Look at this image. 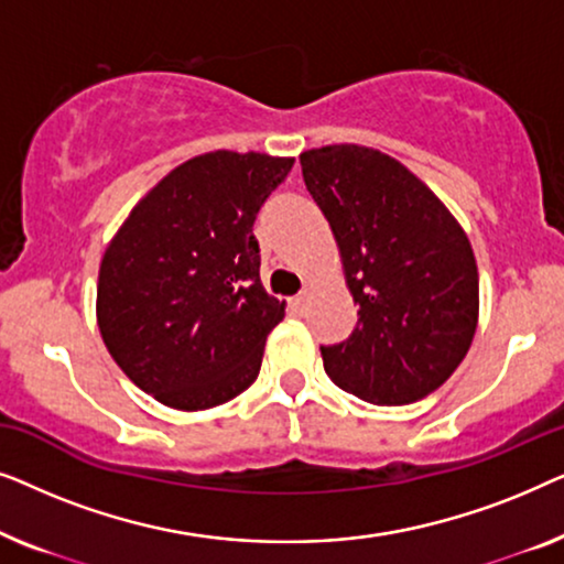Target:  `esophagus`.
Here are the masks:
<instances>
[{
    "instance_id": "obj_1",
    "label": "esophagus",
    "mask_w": 564,
    "mask_h": 564,
    "mask_svg": "<svg viewBox=\"0 0 564 564\" xmlns=\"http://www.w3.org/2000/svg\"><path fill=\"white\" fill-rule=\"evenodd\" d=\"M305 303H307V292H300V295H295L290 300V307L295 313H303L305 311Z\"/></svg>"
}]
</instances>
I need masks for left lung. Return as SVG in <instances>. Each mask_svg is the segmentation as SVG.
I'll return each mask as SVG.
<instances>
[{
    "mask_svg": "<svg viewBox=\"0 0 564 564\" xmlns=\"http://www.w3.org/2000/svg\"><path fill=\"white\" fill-rule=\"evenodd\" d=\"M305 187L341 251L359 321L321 346L323 369L367 403L408 405L449 380L473 344L480 282L469 238L442 199L388 153H300Z\"/></svg>",
    "mask_w": 564,
    "mask_h": 564,
    "instance_id": "8db88e82",
    "label": "left lung"
}]
</instances>
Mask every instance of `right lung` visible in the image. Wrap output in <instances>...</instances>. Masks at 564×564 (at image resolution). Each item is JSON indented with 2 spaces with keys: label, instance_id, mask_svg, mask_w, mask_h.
<instances>
[{
  "label": "right lung",
  "instance_id": "1",
  "mask_svg": "<svg viewBox=\"0 0 564 564\" xmlns=\"http://www.w3.org/2000/svg\"><path fill=\"white\" fill-rule=\"evenodd\" d=\"M292 164L257 151L184 161L105 249L99 334L122 372L159 403L205 411L257 380L284 303L259 280L253 220Z\"/></svg>",
  "mask_w": 564,
  "mask_h": 564
}]
</instances>
